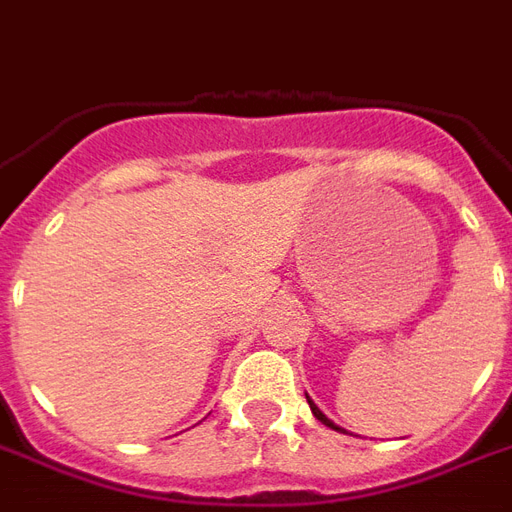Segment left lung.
<instances>
[{
  "mask_svg": "<svg viewBox=\"0 0 512 512\" xmlns=\"http://www.w3.org/2000/svg\"><path fill=\"white\" fill-rule=\"evenodd\" d=\"M306 401H309V407H312V415L317 420H320V423H325V426H328V429H336V431H344V429H339V426H336V423H333V420H328L323 415V412H320V407H317V404H314L312 399H309V396H306Z\"/></svg>",
  "mask_w": 512,
  "mask_h": 512,
  "instance_id": "obj_1",
  "label": "left lung"
}]
</instances>
